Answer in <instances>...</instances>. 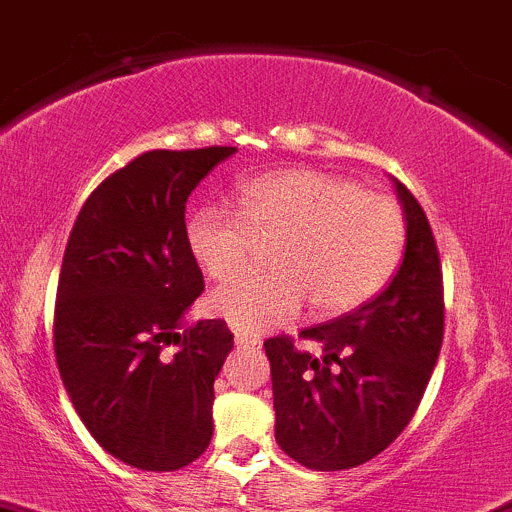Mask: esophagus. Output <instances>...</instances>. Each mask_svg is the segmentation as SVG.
<instances>
[{
  "instance_id": "1",
  "label": "esophagus",
  "mask_w": 512,
  "mask_h": 512,
  "mask_svg": "<svg viewBox=\"0 0 512 512\" xmlns=\"http://www.w3.org/2000/svg\"><path fill=\"white\" fill-rule=\"evenodd\" d=\"M234 342H236V347H241V350H258V347H261V340H258V337L244 335V333H239V330L234 333Z\"/></svg>"
}]
</instances>
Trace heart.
<instances>
[{
    "label": "heart",
    "mask_w": 512,
    "mask_h": 512,
    "mask_svg": "<svg viewBox=\"0 0 512 512\" xmlns=\"http://www.w3.org/2000/svg\"><path fill=\"white\" fill-rule=\"evenodd\" d=\"M239 214L199 207L184 219L189 254L212 278L246 268L256 241L271 244L273 271L224 283L214 315L239 333L283 325L303 300L315 315H340L374 298L402 261L407 219L394 199L320 170H281L236 189Z\"/></svg>",
    "instance_id": "obj_1"
}]
</instances>
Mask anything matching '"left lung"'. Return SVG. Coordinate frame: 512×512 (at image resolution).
I'll return each instance as SVG.
<instances>
[{
	"mask_svg": "<svg viewBox=\"0 0 512 512\" xmlns=\"http://www.w3.org/2000/svg\"><path fill=\"white\" fill-rule=\"evenodd\" d=\"M407 244L392 283L333 323L303 330L320 357L291 337L263 342L271 360L276 441L313 471L362 466L412 421L444 340V286L424 209L392 179Z\"/></svg>",
	"mask_w": 512,
	"mask_h": 512,
	"instance_id": "1",
	"label": "left lung"
}]
</instances>
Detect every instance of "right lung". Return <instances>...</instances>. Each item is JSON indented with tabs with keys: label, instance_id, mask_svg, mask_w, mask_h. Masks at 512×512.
I'll return each instance as SVG.
<instances>
[{
	"label": "right lung",
	"instance_id": "right-lung-1",
	"mask_svg": "<svg viewBox=\"0 0 512 512\" xmlns=\"http://www.w3.org/2000/svg\"><path fill=\"white\" fill-rule=\"evenodd\" d=\"M236 147L152 150L100 182L68 236L54 350L86 429L142 471H177L212 441L224 320L184 315L204 278L184 241L192 189Z\"/></svg>",
	"mask_w": 512,
	"mask_h": 512
}]
</instances>
